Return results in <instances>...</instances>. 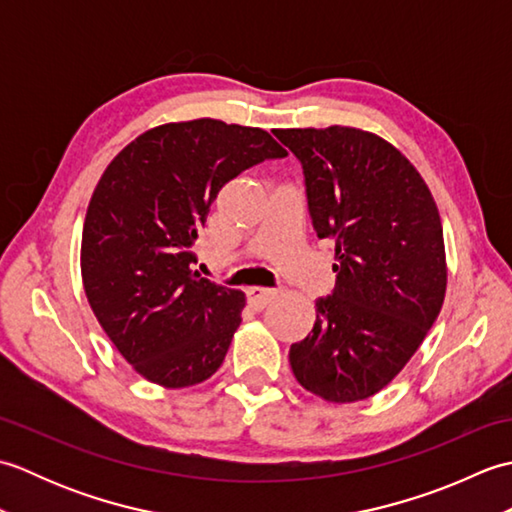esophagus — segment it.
<instances>
[{"label":"esophagus","mask_w":512,"mask_h":512,"mask_svg":"<svg viewBox=\"0 0 512 512\" xmlns=\"http://www.w3.org/2000/svg\"><path fill=\"white\" fill-rule=\"evenodd\" d=\"M277 297L275 290L270 288H262V286H250L246 290V299H248V306L255 308V310H264L270 301Z\"/></svg>","instance_id":"esophagus-1"}]
</instances>
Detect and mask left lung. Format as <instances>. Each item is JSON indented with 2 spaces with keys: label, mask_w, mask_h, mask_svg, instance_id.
<instances>
[{
  "label": "left lung",
  "mask_w": 512,
  "mask_h": 512,
  "mask_svg": "<svg viewBox=\"0 0 512 512\" xmlns=\"http://www.w3.org/2000/svg\"><path fill=\"white\" fill-rule=\"evenodd\" d=\"M306 173L317 235L336 239L332 297L290 347L297 383L334 405L394 380L436 323L447 295L442 220L409 158L358 127L275 129Z\"/></svg>",
  "instance_id": "1"
}]
</instances>
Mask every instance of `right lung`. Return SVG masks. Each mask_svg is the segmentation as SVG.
Segmentation results:
<instances>
[{"label": "right lung", "instance_id": "1", "mask_svg": "<svg viewBox=\"0 0 512 512\" xmlns=\"http://www.w3.org/2000/svg\"><path fill=\"white\" fill-rule=\"evenodd\" d=\"M286 154L266 129L195 118L147 129L96 182L81 237L85 297L149 383L193 387L224 363L246 297L200 277L193 244L226 182Z\"/></svg>", "mask_w": 512, "mask_h": 512}]
</instances>
